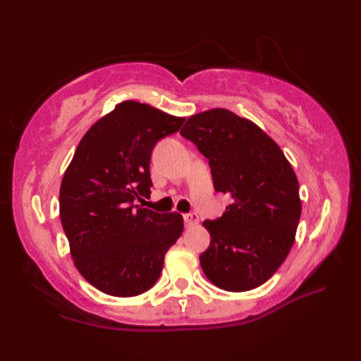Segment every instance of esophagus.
Returning <instances> with one entry per match:
<instances>
[{
    "label": "esophagus",
    "mask_w": 361,
    "mask_h": 361,
    "mask_svg": "<svg viewBox=\"0 0 361 361\" xmlns=\"http://www.w3.org/2000/svg\"><path fill=\"white\" fill-rule=\"evenodd\" d=\"M183 220H185L186 226L194 225V224H197V221H198V214H197V212H189V214H185V216H183Z\"/></svg>",
    "instance_id": "34e87169"
}]
</instances>
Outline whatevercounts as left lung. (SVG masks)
<instances>
[{
  "label": "left lung",
  "mask_w": 361,
  "mask_h": 361,
  "mask_svg": "<svg viewBox=\"0 0 361 361\" xmlns=\"http://www.w3.org/2000/svg\"><path fill=\"white\" fill-rule=\"evenodd\" d=\"M180 135L208 158L216 192L229 197L224 216L203 221L211 234L203 273L226 291L262 286L295 242L301 200L293 169L264 130L225 109L194 114Z\"/></svg>",
  "instance_id": "obj_1"
}]
</instances>
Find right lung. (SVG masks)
I'll list each match as a JSON object with an SVG mask.
<instances>
[{
    "mask_svg": "<svg viewBox=\"0 0 361 361\" xmlns=\"http://www.w3.org/2000/svg\"><path fill=\"white\" fill-rule=\"evenodd\" d=\"M185 118L121 102L82 137L60 186V220L79 273L106 295L130 298L155 286L183 233L180 214L136 200L150 195L152 150Z\"/></svg>",
    "mask_w": 361,
    "mask_h": 361,
    "instance_id": "obj_1",
    "label": "right lung"
}]
</instances>
